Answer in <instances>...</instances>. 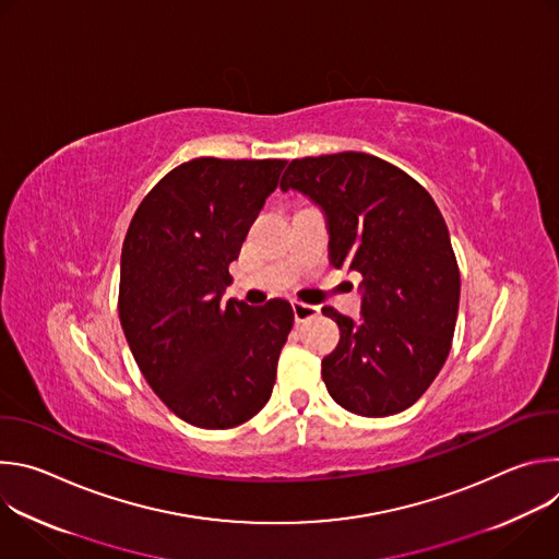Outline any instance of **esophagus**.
<instances>
[{"label":"esophagus","instance_id":"obj_1","mask_svg":"<svg viewBox=\"0 0 559 559\" xmlns=\"http://www.w3.org/2000/svg\"><path fill=\"white\" fill-rule=\"evenodd\" d=\"M292 309H294L296 323H305V321H309V318H313L318 313L316 305H307V302H300V300H294Z\"/></svg>","mask_w":559,"mask_h":559}]
</instances>
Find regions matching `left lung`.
<instances>
[{"label": "left lung", "instance_id": "8db88e82", "mask_svg": "<svg viewBox=\"0 0 559 559\" xmlns=\"http://www.w3.org/2000/svg\"><path fill=\"white\" fill-rule=\"evenodd\" d=\"M300 190L330 225L334 267L362 276V321L334 307L338 347L323 358L334 401L358 416L409 409L442 369L455 332L460 270L431 194L367 152L294 158L281 190Z\"/></svg>", "mask_w": 559, "mask_h": 559}]
</instances>
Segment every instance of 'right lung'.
<instances>
[{"label":"right lung","instance_id":"1","mask_svg":"<svg viewBox=\"0 0 559 559\" xmlns=\"http://www.w3.org/2000/svg\"><path fill=\"white\" fill-rule=\"evenodd\" d=\"M283 158L199 156L136 207L121 250L119 321L162 403L201 429H231L270 401L294 325L287 300L221 302Z\"/></svg>","mask_w":559,"mask_h":559}]
</instances>
